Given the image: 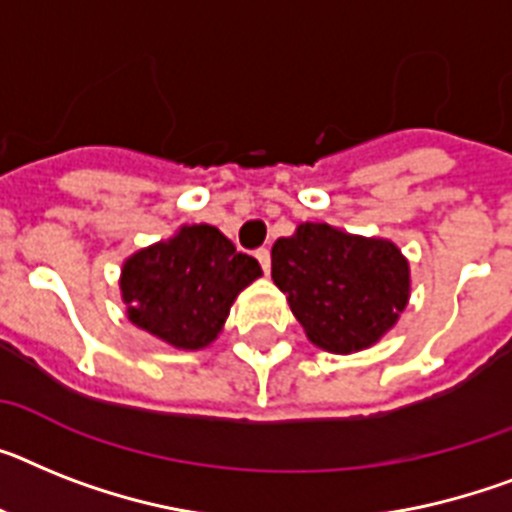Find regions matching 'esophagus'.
Listing matches in <instances>:
<instances>
[{
  "label": "esophagus",
  "mask_w": 512,
  "mask_h": 512,
  "mask_svg": "<svg viewBox=\"0 0 512 512\" xmlns=\"http://www.w3.org/2000/svg\"><path fill=\"white\" fill-rule=\"evenodd\" d=\"M255 257H257V263H260V268H263L265 273H270V249L268 247H260L255 252Z\"/></svg>",
  "instance_id": "1"
}]
</instances>
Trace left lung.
<instances>
[{
  "label": "left lung",
  "instance_id": "left-lung-1",
  "mask_svg": "<svg viewBox=\"0 0 512 512\" xmlns=\"http://www.w3.org/2000/svg\"><path fill=\"white\" fill-rule=\"evenodd\" d=\"M270 276L315 346L362 351L390 330L409 302V263L382 239L302 223L270 252Z\"/></svg>",
  "mask_w": 512,
  "mask_h": 512
}]
</instances>
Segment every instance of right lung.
<instances>
[{
	"label": "right lung",
	"instance_id": "right-lung-1",
	"mask_svg": "<svg viewBox=\"0 0 512 512\" xmlns=\"http://www.w3.org/2000/svg\"><path fill=\"white\" fill-rule=\"evenodd\" d=\"M263 276L216 226H184L174 239L132 255L122 296L137 328L176 349H203L221 333L236 294Z\"/></svg>",
	"mask_w": 512,
	"mask_h": 512
}]
</instances>
